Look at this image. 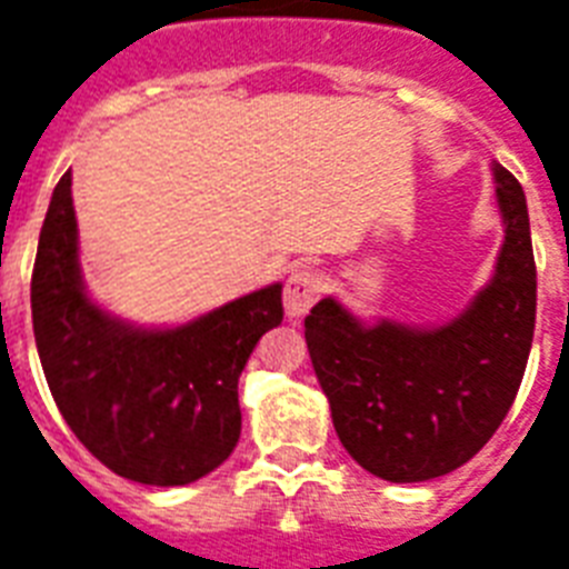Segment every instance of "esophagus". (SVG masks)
<instances>
[{
    "mask_svg": "<svg viewBox=\"0 0 569 569\" xmlns=\"http://www.w3.org/2000/svg\"><path fill=\"white\" fill-rule=\"evenodd\" d=\"M322 290H326V279H322L319 270H311V267L293 270L288 284H284V311H288V319H302L305 313L311 311Z\"/></svg>",
    "mask_w": 569,
    "mask_h": 569,
    "instance_id": "obj_1",
    "label": "esophagus"
}]
</instances>
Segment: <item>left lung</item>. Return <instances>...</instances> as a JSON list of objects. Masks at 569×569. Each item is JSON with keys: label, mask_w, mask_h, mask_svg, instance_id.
<instances>
[{"label": "left lung", "mask_w": 569, "mask_h": 569, "mask_svg": "<svg viewBox=\"0 0 569 569\" xmlns=\"http://www.w3.org/2000/svg\"><path fill=\"white\" fill-rule=\"evenodd\" d=\"M506 241L495 276L457 319L410 328L363 326L337 299L305 317L313 372L342 448L389 482L457 471L495 436L515 403L535 335V256L527 197L495 166Z\"/></svg>", "instance_id": "1"}]
</instances>
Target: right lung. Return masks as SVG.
Segmentation results:
<instances>
[{"mask_svg":"<svg viewBox=\"0 0 569 569\" xmlns=\"http://www.w3.org/2000/svg\"><path fill=\"white\" fill-rule=\"evenodd\" d=\"M31 317L51 396L83 448L124 480L166 488L200 480L234 450L238 378L284 308L270 284L177 328L110 317L83 290L66 171L40 229Z\"/></svg>","mask_w":569,"mask_h":569,"instance_id":"right-lung-1","label":"right lung"}]
</instances>
